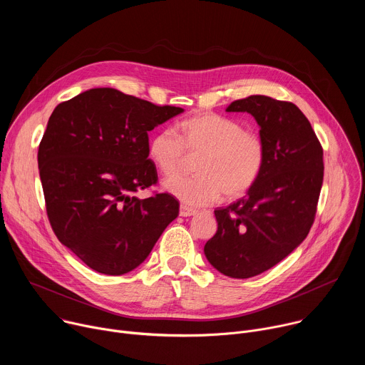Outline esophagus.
<instances>
[{
	"instance_id": "34e87169",
	"label": "esophagus",
	"mask_w": 365,
	"mask_h": 365,
	"mask_svg": "<svg viewBox=\"0 0 365 365\" xmlns=\"http://www.w3.org/2000/svg\"><path fill=\"white\" fill-rule=\"evenodd\" d=\"M197 214V211L196 210H192V207H189V206H186V205H180V210H179V215L180 217H193V215H196Z\"/></svg>"
}]
</instances>
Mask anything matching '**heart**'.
Listing matches in <instances>:
<instances>
[{
  "mask_svg": "<svg viewBox=\"0 0 365 365\" xmlns=\"http://www.w3.org/2000/svg\"><path fill=\"white\" fill-rule=\"evenodd\" d=\"M173 131L165 130L148 143V155L165 178L182 173L186 155H197L192 178L166 183L170 193L190 206L245 195L262 176L267 147L255 131L244 130L234 118L203 111L180 121Z\"/></svg>",
  "mask_w": 365,
  "mask_h": 365,
  "instance_id": "obj_1",
  "label": "heart"
}]
</instances>
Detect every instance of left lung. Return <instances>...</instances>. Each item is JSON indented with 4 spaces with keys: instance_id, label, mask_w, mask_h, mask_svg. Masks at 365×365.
<instances>
[{
    "instance_id": "8db88e82",
    "label": "left lung",
    "mask_w": 365,
    "mask_h": 365,
    "mask_svg": "<svg viewBox=\"0 0 365 365\" xmlns=\"http://www.w3.org/2000/svg\"><path fill=\"white\" fill-rule=\"evenodd\" d=\"M227 113H250L266 141L267 160L247 195L215 210L218 230L205 255L232 279L262 274L309 234L324 182V150L303 113L289 101L251 95Z\"/></svg>"
}]
</instances>
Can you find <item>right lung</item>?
Segmentation results:
<instances>
[{"instance_id":"1","label":"right lung","mask_w":365,"mask_h":365,"mask_svg":"<svg viewBox=\"0 0 365 365\" xmlns=\"http://www.w3.org/2000/svg\"><path fill=\"white\" fill-rule=\"evenodd\" d=\"M182 111L95 88L51 113L37 153L47 218L92 270H134L179 215L173 195L140 199L137 192L159 180L148 159V131Z\"/></svg>"}]
</instances>
